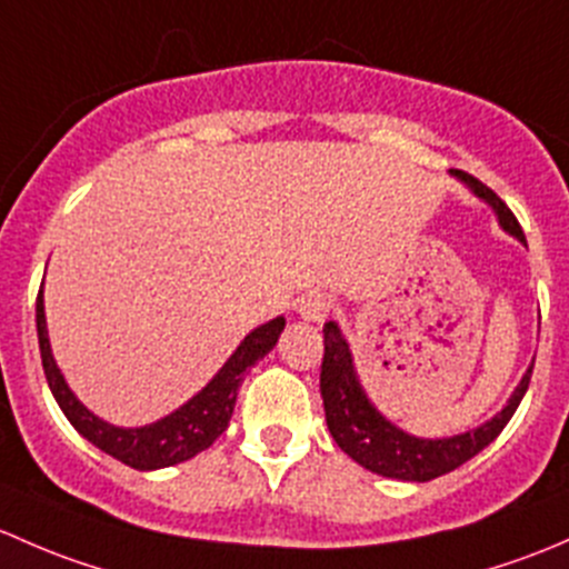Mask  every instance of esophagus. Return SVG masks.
I'll return each mask as SVG.
<instances>
[{
	"label": "esophagus",
	"instance_id": "34e87169",
	"mask_svg": "<svg viewBox=\"0 0 569 569\" xmlns=\"http://www.w3.org/2000/svg\"><path fill=\"white\" fill-rule=\"evenodd\" d=\"M328 309H331V298H328L326 292L312 290L309 296H303L301 301H298L296 312L301 315V320H307V323H323Z\"/></svg>",
	"mask_w": 569,
	"mask_h": 569
}]
</instances>
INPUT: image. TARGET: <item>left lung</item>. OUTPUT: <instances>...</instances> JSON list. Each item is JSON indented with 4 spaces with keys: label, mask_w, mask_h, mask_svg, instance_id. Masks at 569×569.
<instances>
[{
    "label": "left lung",
    "mask_w": 569,
    "mask_h": 569,
    "mask_svg": "<svg viewBox=\"0 0 569 569\" xmlns=\"http://www.w3.org/2000/svg\"><path fill=\"white\" fill-rule=\"evenodd\" d=\"M449 174L466 183L473 191V197L490 204L501 230L526 246V236L512 210L488 186L479 183L471 174L460 172V169H449ZM323 345L326 353L323 367H320V395H323L328 432L333 436L337 447L361 468L380 473V477L400 479V482H430V479L455 471L473 455L482 452L488 443H493L496 436L507 427V421L512 419V413L518 411L520 400L529 389L531 367H535V361H531V367L523 372L501 411L479 427L447 438H419L397 427L395 421H389L375 408V402L367 397V389L361 386L359 372H356L348 339L333 320L323 326Z\"/></svg>",
    "instance_id": "1"
}]
</instances>
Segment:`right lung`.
Listing matches in <instances>:
<instances>
[{
    "label": "right lung",
    "instance_id": "obj_1",
    "mask_svg": "<svg viewBox=\"0 0 569 569\" xmlns=\"http://www.w3.org/2000/svg\"><path fill=\"white\" fill-rule=\"evenodd\" d=\"M34 320H38L43 372L57 406L68 416L70 425L79 430V436H84L92 447L111 455L114 460L126 462V466L137 468V471H156V468L178 466V462L191 460L194 455L204 452L227 430V425H230V416L236 411L238 389H241L246 370L254 367L262 356L271 353L287 323L282 315H279V318L268 320V323L257 326L254 331L246 333L241 345L236 348V353L224 361V367L191 400H186L183 406L174 408L163 419L150 421V425L142 427H117L92 413L70 391L66 375L57 367L49 342V326H46L43 290L38 292Z\"/></svg>",
    "mask_w": 569,
    "mask_h": 569
}]
</instances>
